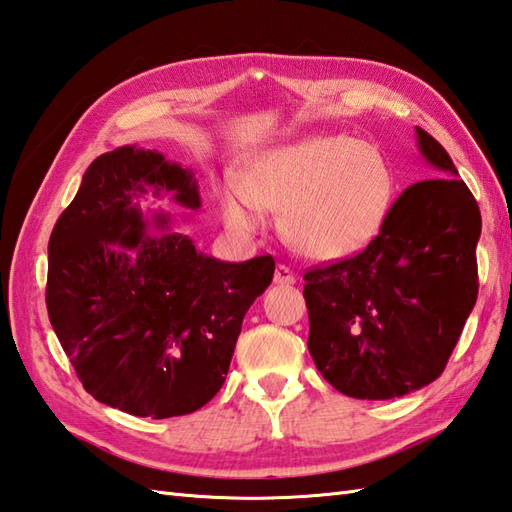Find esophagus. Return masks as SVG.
I'll return each instance as SVG.
<instances>
[{
	"mask_svg": "<svg viewBox=\"0 0 512 512\" xmlns=\"http://www.w3.org/2000/svg\"><path fill=\"white\" fill-rule=\"evenodd\" d=\"M297 281V277H295V273H292V270L288 268V266H284V264H279L277 268H275V284H281V286H292Z\"/></svg>",
	"mask_w": 512,
	"mask_h": 512,
	"instance_id": "1",
	"label": "esophagus"
}]
</instances>
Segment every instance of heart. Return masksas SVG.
Wrapping results in <instances>:
<instances>
[{
  "instance_id": "obj_1",
  "label": "heart",
  "mask_w": 512,
  "mask_h": 512,
  "mask_svg": "<svg viewBox=\"0 0 512 512\" xmlns=\"http://www.w3.org/2000/svg\"><path fill=\"white\" fill-rule=\"evenodd\" d=\"M396 193V169L383 149L323 134L262 151L239 184L222 191L220 211L228 228L253 235L266 222L264 209H281V228L301 253L336 262L374 242Z\"/></svg>"
}]
</instances>
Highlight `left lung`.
<instances>
[{
    "mask_svg": "<svg viewBox=\"0 0 512 512\" xmlns=\"http://www.w3.org/2000/svg\"><path fill=\"white\" fill-rule=\"evenodd\" d=\"M416 134L440 178L402 191L361 253L303 275L308 350L352 398L389 400L433 383L477 301L480 206L438 140Z\"/></svg>",
    "mask_w": 512,
    "mask_h": 512,
    "instance_id": "1",
    "label": "left lung"
}]
</instances>
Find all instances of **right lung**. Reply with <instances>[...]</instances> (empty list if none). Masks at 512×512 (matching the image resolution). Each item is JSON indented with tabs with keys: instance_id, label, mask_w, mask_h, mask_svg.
<instances>
[{
	"instance_id": "1",
	"label": "right lung",
	"mask_w": 512,
	"mask_h": 512,
	"mask_svg": "<svg viewBox=\"0 0 512 512\" xmlns=\"http://www.w3.org/2000/svg\"><path fill=\"white\" fill-rule=\"evenodd\" d=\"M147 189L200 209L193 173L156 149L127 145L92 162L52 228L46 306L85 391L160 420L198 411L220 391L275 259L220 262L189 235H151L134 204ZM154 224L165 231L169 217Z\"/></svg>"
}]
</instances>
